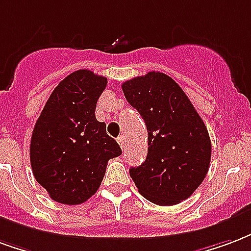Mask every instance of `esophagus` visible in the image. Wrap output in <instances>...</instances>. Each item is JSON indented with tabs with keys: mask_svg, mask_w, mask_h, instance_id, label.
I'll return each instance as SVG.
<instances>
[{
	"mask_svg": "<svg viewBox=\"0 0 251 251\" xmlns=\"http://www.w3.org/2000/svg\"><path fill=\"white\" fill-rule=\"evenodd\" d=\"M117 142L120 144L121 149H124V145H125V137H124V135H121V137H118V140H117Z\"/></svg>",
	"mask_w": 251,
	"mask_h": 251,
	"instance_id": "esophagus-1",
	"label": "esophagus"
}]
</instances>
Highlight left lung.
<instances>
[{
  "instance_id": "8db88e82",
  "label": "left lung",
  "mask_w": 251,
  "mask_h": 251,
  "mask_svg": "<svg viewBox=\"0 0 251 251\" xmlns=\"http://www.w3.org/2000/svg\"><path fill=\"white\" fill-rule=\"evenodd\" d=\"M122 92L148 129V157L130 168V177L148 201L177 205L196 192L209 170L211 142L205 124L166 74L149 72L129 79Z\"/></svg>"
}]
</instances>
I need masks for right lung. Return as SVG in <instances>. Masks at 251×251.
I'll list each match as a JSON object with an SVG mask.
<instances>
[{"instance_id": "obj_1", "label": "right lung", "mask_w": 251, "mask_h": 251, "mask_svg": "<svg viewBox=\"0 0 251 251\" xmlns=\"http://www.w3.org/2000/svg\"><path fill=\"white\" fill-rule=\"evenodd\" d=\"M106 83L88 69L69 74L50 94L34 125L31 170L55 202L88 201L101 185L107 161L122 153L94 113Z\"/></svg>"}]
</instances>
